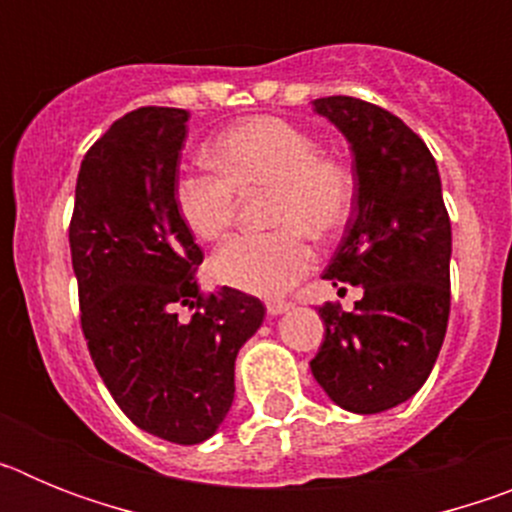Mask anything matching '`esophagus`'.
Wrapping results in <instances>:
<instances>
[{
	"label": "esophagus",
	"instance_id": "34e87169",
	"mask_svg": "<svg viewBox=\"0 0 512 512\" xmlns=\"http://www.w3.org/2000/svg\"><path fill=\"white\" fill-rule=\"evenodd\" d=\"M289 302H284V300H269L266 302V312H269L271 318H277V315H282V312H287L289 310Z\"/></svg>",
	"mask_w": 512,
	"mask_h": 512
}]
</instances>
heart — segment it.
Segmentation results:
<instances>
[{
  "label": "heart",
  "instance_id": "b5f03b06",
  "mask_svg": "<svg viewBox=\"0 0 512 512\" xmlns=\"http://www.w3.org/2000/svg\"><path fill=\"white\" fill-rule=\"evenodd\" d=\"M212 169H184L174 182L176 212L202 241L233 225L235 189L274 184L269 233H241L217 248L212 277L248 295L279 297L315 264V238L348 223L356 176L338 156L320 151L315 135L282 117H248L210 146Z\"/></svg>",
  "mask_w": 512,
  "mask_h": 512
}]
</instances>
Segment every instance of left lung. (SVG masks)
I'll return each mask as SVG.
<instances>
[{
    "label": "left lung",
    "instance_id": "1",
    "mask_svg": "<svg viewBox=\"0 0 512 512\" xmlns=\"http://www.w3.org/2000/svg\"><path fill=\"white\" fill-rule=\"evenodd\" d=\"M351 143L354 212L323 279L364 289L354 312L325 302L312 377L348 413L410 400L441 351L451 307V220L436 158L413 130L356 97L312 102Z\"/></svg>",
    "mask_w": 512,
    "mask_h": 512
}]
</instances>
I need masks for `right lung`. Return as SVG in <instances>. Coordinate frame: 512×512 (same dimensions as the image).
Wrapping results in <instances>:
<instances>
[{
  "label": "right lung",
  "mask_w": 512,
  "mask_h": 512,
  "mask_svg": "<svg viewBox=\"0 0 512 512\" xmlns=\"http://www.w3.org/2000/svg\"><path fill=\"white\" fill-rule=\"evenodd\" d=\"M187 110L140 107L81 161L69 243L81 330L120 410L171 443H202L235 395V356L261 328L259 297L202 295V248L176 212ZM193 318L182 321L178 307Z\"/></svg>",
  "instance_id": "1"
}]
</instances>
